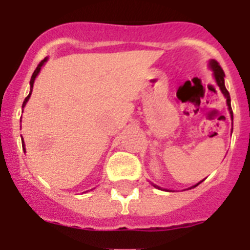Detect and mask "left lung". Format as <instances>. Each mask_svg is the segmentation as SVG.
Returning <instances> with one entry per match:
<instances>
[{"instance_id": "left-lung-1", "label": "left lung", "mask_w": 250, "mask_h": 250, "mask_svg": "<svg viewBox=\"0 0 250 250\" xmlns=\"http://www.w3.org/2000/svg\"><path fill=\"white\" fill-rule=\"evenodd\" d=\"M209 66H210V68L214 71V79H215L216 83H218V86H219L220 91L223 92V95H224L225 99H227V105H228V110H229V112H230L231 120H233V110H231V105H230V95H229L228 90H227V87H225V83H224V77H225L224 71H223V68L220 67V65L216 62L215 60H210V61H209ZM202 182H203V180H202ZM202 182H199L198 184H195L194 187H191V188L198 187V185H199ZM152 185H154V184H152ZM154 187L158 188V189H160L158 185H154ZM191 188H190V189H191Z\"/></svg>"}]
</instances>
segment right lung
<instances>
[{"label": "right lung", "instance_id": "right-lung-1", "mask_svg": "<svg viewBox=\"0 0 250 250\" xmlns=\"http://www.w3.org/2000/svg\"><path fill=\"white\" fill-rule=\"evenodd\" d=\"M46 61H47V57H46V59H43L42 61H41V62L39 63V65H37L36 70H35V71H34V74H32V76H31V81H30V86H31V89H30V94L27 95V98L25 99V101H23V104H22V109H23V107H25L26 103H27V101H28V99H30V96H31V92H32V87H34L35 79H36V76H37V75H39L40 70H41V67H42V65H43V63L46 62ZM22 112H23V110H22ZM22 147H23V150H25V151H26V149H25V144H23V140H22Z\"/></svg>", "mask_w": 250, "mask_h": 250}]
</instances>
